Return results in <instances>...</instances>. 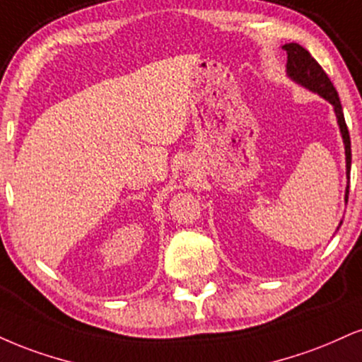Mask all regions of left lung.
I'll list each match as a JSON object with an SVG mask.
<instances>
[{
    "label": "left lung",
    "instance_id": "1",
    "mask_svg": "<svg viewBox=\"0 0 362 362\" xmlns=\"http://www.w3.org/2000/svg\"><path fill=\"white\" fill-rule=\"evenodd\" d=\"M283 49L286 50V55H288V60H286V76L290 77L295 84L305 87V89L310 90V93L319 94L320 98H324L325 101L332 104L335 117H337L339 129H341V136L344 143V151H346V177L347 180L351 178V138L349 132H347L346 119H344V112L341 101H339V94L335 90V87L327 74L324 72V69L317 64V60L308 54V52L303 49L298 43H286L283 45ZM347 195H349V185L346 187V204H347ZM342 221L339 223V228H341ZM337 228V229H339Z\"/></svg>",
    "mask_w": 362,
    "mask_h": 362
}]
</instances>
